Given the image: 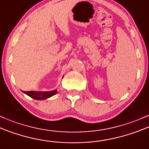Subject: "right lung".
<instances>
[{
  "label": "right lung",
  "instance_id": "obj_1",
  "mask_svg": "<svg viewBox=\"0 0 149 149\" xmlns=\"http://www.w3.org/2000/svg\"><path fill=\"white\" fill-rule=\"evenodd\" d=\"M26 95L36 100H43L49 98L57 93V89L52 91H46V92H37V91H23Z\"/></svg>",
  "mask_w": 149,
  "mask_h": 149
}]
</instances>
